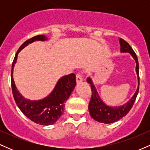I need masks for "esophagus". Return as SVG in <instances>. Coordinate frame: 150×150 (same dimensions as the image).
I'll use <instances>...</instances> for the list:
<instances>
[{
	"mask_svg": "<svg viewBox=\"0 0 150 150\" xmlns=\"http://www.w3.org/2000/svg\"><path fill=\"white\" fill-rule=\"evenodd\" d=\"M83 81V78H82V76L80 75V74H77L76 75V82L77 84H80Z\"/></svg>",
	"mask_w": 150,
	"mask_h": 150,
	"instance_id": "esophagus-1",
	"label": "esophagus"
}]
</instances>
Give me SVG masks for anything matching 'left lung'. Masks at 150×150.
Segmentation results:
<instances>
[{
	"label": "left lung",
	"mask_w": 150,
	"mask_h": 150,
	"mask_svg": "<svg viewBox=\"0 0 150 150\" xmlns=\"http://www.w3.org/2000/svg\"><path fill=\"white\" fill-rule=\"evenodd\" d=\"M119 43L120 46V52L121 53H128L131 55L133 59L135 61L136 68L135 71L137 76V88L134 95L127 101L124 104L118 106H111L106 105L101 100V97L98 94L97 89L93 83L91 77H88L87 79V82L90 85L92 89V97L89 104V111L90 116L93 119H94L99 123H112L114 122L118 121L121 119L123 117L126 116L130 110L131 109L132 105L135 102L136 97L139 91V85H140V78H139V64L137 57L135 53L129 44L123 40V39H119Z\"/></svg>",
	"instance_id": "8db88e82"
}]
</instances>
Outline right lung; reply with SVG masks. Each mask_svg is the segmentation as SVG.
<instances>
[{
	"mask_svg": "<svg viewBox=\"0 0 150 150\" xmlns=\"http://www.w3.org/2000/svg\"><path fill=\"white\" fill-rule=\"evenodd\" d=\"M46 40H48V37L42 34L35 36L24 42L15 54L11 70L12 91L16 104L22 113L29 119L42 125H52L61 118L65 109V103L76 85L75 75L71 73L61 77L52 92L42 99L30 100L25 99L18 90L13 79V69L18 59V53L25 46L34 42H44Z\"/></svg>",
	"mask_w": 150,
	"mask_h": 150,
	"instance_id": "1",
	"label": "right lung"
}]
</instances>
